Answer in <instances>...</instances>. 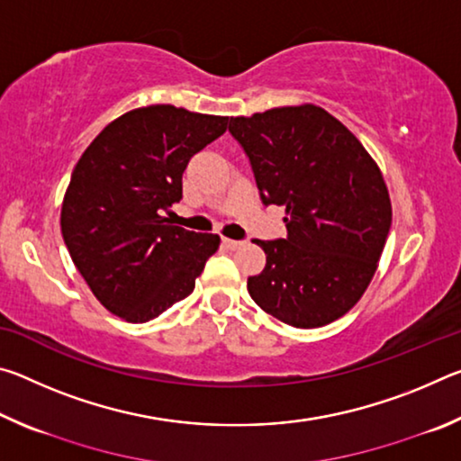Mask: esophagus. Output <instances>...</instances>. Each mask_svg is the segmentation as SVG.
I'll return each instance as SVG.
<instances>
[{"label":"esophagus","mask_w":461,"mask_h":461,"mask_svg":"<svg viewBox=\"0 0 461 461\" xmlns=\"http://www.w3.org/2000/svg\"><path fill=\"white\" fill-rule=\"evenodd\" d=\"M223 244L228 246L230 249H238V248L244 246V241H241V240H230V238H223Z\"/></svg>","instance_id":"1"}]
</instances>
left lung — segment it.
I'll return each instance as SVG.
<instances>
[{
  "label": "left lung",
  "mask_w": 461,
  "mask_h": 461,
  "mask_svg": "<svg viewBox=\"0 0 461 461\" xmlns=\"http://www.w3.org/2000/svg\"><path fill=\"white\" fill-rule=\"evenodd\" d=\"M264 205L286 207V238L252 240L267 254L248 293L301 330L346 315L368 288L393 209L380 168L352 131L317 105L231 118Z\"/></svg>",
  "instance_id": "1"
}]
</instances>
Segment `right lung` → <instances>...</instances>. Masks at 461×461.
Returning <instances> with one entry per match:
<instances>
[{
	"label": "right lung",
	"instance_id": "1",
	"mask_svg": "<svg viewBox=\"0 0 461 461\" xmlns=\"http://www.w3.org/2000/svg\"><path fill=\"white\" fill-rule=\"evenodd\" d=\"M225 128L221 115L140 107L109 123L77 162L62 201V238L113 315L130 323L162 315L193 293L220 248V236L178 228L165 213L183 199L189 160Z\"/></svg>",
	"mask_w": 461,
	"mask_h": 461
}]
</instances>
